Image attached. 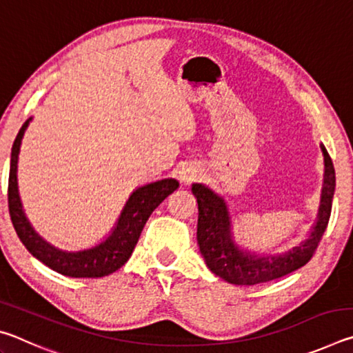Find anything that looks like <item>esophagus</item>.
Wrapping results in <instances>:
<instances>
[{
	"label": "esophagus",
	"instance_id": "obj_1",
	"mask_svg": "<svg viewBox=\"0 0 353 353\" xmlns=\"http://www.w3.org/2000/svg\"><path fill=\"white\" fill-rule=\"evenodd\" d=\"M196 176H198V170L193 168V166H187V168H182L181 171H179V181L183 183L194 181Z\"/></svg>",
	"mask_w": 353,
	"mask_h": 353
}]
</instances>
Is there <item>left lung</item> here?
Returning <instances> with one entry per match:
<instances>
[{
  "label": "left lung",
  "instance_id": "obj_1",
  "mask_svg": "<svg viewBox=\"0 0 353 353\" xmlns=\"http://www.w3.org/2000/svg\"><path fill=\"white\" fill-rule=\"evenodd\" d=\"M321 151L324 155V183L318 218L305 240L283 252H255L238 244L225 199L204 183L191 185V191L198 199L199 250L214 276L234 285H256L280 279L307 265L327 229L336 185L332 159L324 145H321Z\"/></svg>",
  "mask_w": 353,
  "mask_h": 353
}]
</instances>
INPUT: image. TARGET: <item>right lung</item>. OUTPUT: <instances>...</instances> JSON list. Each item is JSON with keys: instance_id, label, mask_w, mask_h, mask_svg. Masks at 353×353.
I'll list each match as a JSON object with an SVG mask.
<instances>
[{"instance_id": "right-lung-1", "label": "right lung", "mask_w": 353, "mask_h": 353, "mask_svg": "<svg viewBox=\"0 0 353 353\" xmlns=\"http://www.w3.org/2000/svg\"><path fill=\"white\" fill-rule=\"evenodd\" d=\"M31 121L32 118H29L23 124L10 152L8 201L12 224H14L20 241L39 261L63 276L94 279L109 276V274L118 271L132 255L149 216L172 191L179 188V182L176 179L168 177L137 187L124 204L115 225L94 246L81 250L57 248L35 232L32 224L29 223L20 198L19 177H17L19 155L21 140Z\"/></svg>"}]
</instances>
